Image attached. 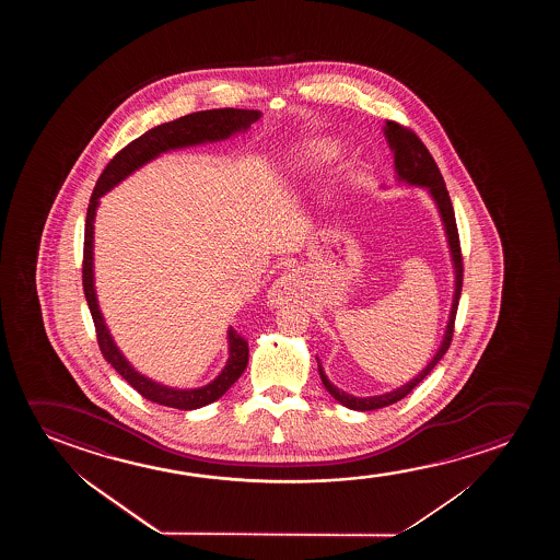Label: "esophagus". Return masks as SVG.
Listing matches in <instances>:
<instances>
[{
    "mask_svg": "<svg viewBox=\"0 0 560 560\" xmlns=\"http://www.w3.org/2000/svg\"><path fill=\"white\" fill-rule=\"evenodd\" d=\"M294 299V284H292L291 277L284 276L277 279L276 283L271 284L268 291L269 306L279 307L291 302Z\"/></svg>",
    "mask_w": 560,
    "mask_h": 560,
    "instance_id": "esophagus-1",
    "label": "esophagus"
}]
</instances>
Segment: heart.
Masks as SVG:
<instances>
[{
	"label": "heart",
	"instance_id": "1",
	"mask_svg": "<svg viewBox=\"0 0 560 560\" xmlns=\"http://www.w3.org/2000/svg\"><path fill=\"white\" fill-rule=\"evenodd\" d=\"M312 154L317 159H332L337 154V147L330 145V143H317L312 147Z\"/></svg>",
	"mask_w": 560,
	"mask_h": 560
}]
</instances>
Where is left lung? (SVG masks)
I'll list each match as a JSON object with an SVG mask.
<instances>
[{"mask_svg":"<svg viewBox=\"0 0 560 560\" xmlns=\"http://www.w3.org/2000/svg\"><path fill=\"white\" fill-rule=\"evenodd\" d=\"M384 136L390 143V149L394 151V164H396V172H398L399 182H406L409 185H421L427 187L430 197L436 202L442 222H444L445 235H447V243H450V250H452L453 268H455V294H453L452 314H450V322L445 327L444 340L442 346L438 348L436 355L432 358L429 365L422 369L419 375L415 376L413 381L399 386L396 390L386 392L383 396H369V398H355L352 394H346L345 390L337 388L335 384L330 383L325 371L322 368V361L317 358V368H319V376L322 383L332 398L337 399L338 404L353 409V411H373V409H381V407L392 406L401 398H406L409 392L413 390L417 384L424 381V376L429 375L432 369L436 368L438 361L444 358L447 348L452 345L453 329H455V315H457V306H459L460 289H463V254H460L459 231H457V223H455V212H453L452 199L450 192L445 189V182L436 162L429 153V149L424 147L419 136L413 130H409L401 124L388 120L384 126Z\"/></svg>","mask_w":560,"mask_h":560,"instance_id":"1","label":"left lung"}]
</instances>
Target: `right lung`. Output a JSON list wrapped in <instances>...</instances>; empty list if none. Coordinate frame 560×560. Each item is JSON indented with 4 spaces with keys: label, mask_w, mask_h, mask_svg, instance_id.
<instances>
[{
    "label": "right lung",
    "mask_w": 560,
    "mask_h": 560,
    "mask_svg": "<svg viewBox=\"0 0 560 560\" xmlns=\"http://www.w3.org/2000/svg\"><path fill=\"white\" fill-rule=\"evenodd\" d=\"M260 116V110L212 108V110H200V113L182 116L174 122L161 124L153 130L145 131L138 139H133L130 145L124 147L122 151H118L113 156V161L108 162L107 168L103 170V174L93 189L88 215H85L82 283H84L85 300H88L95 332H97V345H100L103 358L116 369V373L122 376L131 388H136L143 398L154 401L159 406L191 411V409H199V407L208 406L215 399L222 398L223 394L230 390L233 383L243 375V371L246 369L248 342L238 335L237 330L230 327L228 330L230 360L225 363L222 373L202 388L177 390V388L162 386L147 376L139 375L138 371L131 368L120 350L116 348L115 340L103 322L100 304L95 299V289H93V220H95L100 197L110 191L115 185L120 184L124 177L130 176L131 172H136L147 162L156 159L159 154L166 153L170 149H182V147L199 145L207 141L228 139L235 131L248 130L250 124L256 122Z\"/></svg>",
    "instance_id": "1"
}]
</instances>
